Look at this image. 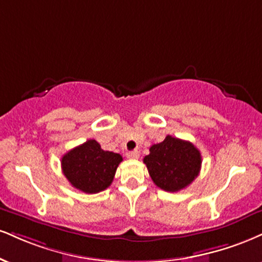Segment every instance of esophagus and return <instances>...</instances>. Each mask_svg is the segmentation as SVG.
Returning <instances> with one entry per match:
<instances>
[{"mask_svg": "<svg viewBox=\"0 0 262 262\" xmlns=\"http://www.w3.org/2000/svg\"><path fill=\"white\" fill-rule=\"evenodd\" d=\"M125 156L130 160H137L139 159V152H138V151H128V152L125 154Z\"/></svg>", "mask_w": 262, "mask_h": 262, "instance_id": "obj_1", "label": "esophagus"}]
</instances>
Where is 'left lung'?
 Wrapping results in <instances>:
<instances>
[{"label":"left lung","instance_id":"left-lung-1","mask_svg":"<svg viewBox=\"0 0 262 262\" xmlns=\"http://www.w3.org/2000/svg\"><path fill=\"white\" fill-rule=\"evenodd\" d=\"M144 163L157 187L174 193L187 188L198 177L201 154L190 141L167 135L162 143L150 147Z\"/></svg>","mask_w":262,"mask_h":262}]
</instances>
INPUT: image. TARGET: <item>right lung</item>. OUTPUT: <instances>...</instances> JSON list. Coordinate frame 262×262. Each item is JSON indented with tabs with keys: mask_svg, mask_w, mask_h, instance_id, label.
Returning a JSON list of instances; mask_svg holds the SVG:
<instances>
[{
	"mask_svg": "<svg viewBox=\"0 0 262 262\" xmlns=\"http://www.w3.org/2000/svg\"><path fill=\"white\" fill-rule=\"evenodd\" d=\"M122 161L119 154L102 150L96 140L90 139L64 154L61 166L72 187L96 194L111 185Z\"/></svg>",
	"mask_w": 262,
	"mask_h": 262,
	"instance_id": "add662e5",
	"label": "right lung"
}]
</instances>
